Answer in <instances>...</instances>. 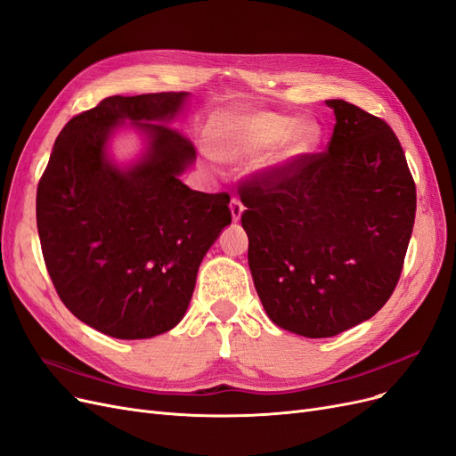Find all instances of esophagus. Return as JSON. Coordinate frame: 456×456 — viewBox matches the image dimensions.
I'll return each mask as SVG.
<instances>
[{"instance_id":"34e87169","label":"esophagus","mask_w":456,"mask_h":456,"mask_svg":"<svg viewBox=\"0 0 456 456\" xmlns=\"http://www.w3.org/2000/svg\"><path fill=\"white\" fill-rule=\"evenodd\" d=\"M243 209H245L243 203H241L238 198H232V201H230V211H232V221H233V223L240 221Z\"/></svg>"}]
</instances>
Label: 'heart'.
<instances>
[{
  "label": "heart",
  "mask_w": 456,
  "mask_h": 456,
  "mask_svg": "<svg viewBox=\"0 0 456 456\" xmlns=\"http://www.w3.org/2000/svg\"><path fill=\"white\" fill-rule=\"evenodd\" d=\"M285 137L275 160H290L311 152L321 141L315 120L297 122L292 117L265 111H230L213 122L211 151L226 162L248 160Z\"/></svg>",
  "instance_id": "b5f03b06"
}]
</instances>
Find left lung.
I'll use <instances>...</instances> for the list:
<instances>
[{"mask_svg": "<svg viewBox=\"0 0 456 456\" xmlns=\"http://www.w3.org/2000/svg\"><path fill=\"white\" fill-rule=\"evenodd\" d=\"M336 126L322 152L255 171L240 184L248 268L268 317L332 338L373 317L395 292L417 192L388 124L328 100Z\"/></svg>", "mask_w": 456, "mask_h": 456, "instance_id": "1", "label": "left lung"}]
</instances>
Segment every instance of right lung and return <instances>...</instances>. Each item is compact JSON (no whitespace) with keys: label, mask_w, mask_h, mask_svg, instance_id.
I'll use <instances>...</instances> for the list:
<instances>
[{"label":"right lung","mask_w":456,"mask_h":456,"mask_svg":"<svg viewBox=\"0 0 456 456\" xmlns=\"http://www.w3.org/2000/svg\"><path fill=\"white\" fill-rule=\"evenodd\" d=\"M184 92L111 96L60 132L37 184V230L60 300L118 339L167 332L184 315L201 258L232 223L226 192L191 191L179 175L196 149L174 118ZM132 119L151 137L128 172L109 165L104 141Z\"/></svg>","instance_id":"obj_1"}]
</instances>
